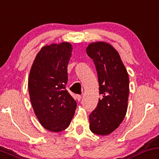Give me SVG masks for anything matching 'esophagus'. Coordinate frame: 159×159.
<instances>
[{"mask_svg":"<svg viewBox=\"0 0 159 159\" xmlns=\"http://www.w3.org/2000/svg\"><path fill=\"white\" fill-rule=\"evenodd\" d=\"M81 98H82V96L80 95H76V100L80 101V100H81Z\"/></svg>","mask_w":159,"mask_h":159,"instance_id":"34e87169","label":"esophagus"}]
</instances>
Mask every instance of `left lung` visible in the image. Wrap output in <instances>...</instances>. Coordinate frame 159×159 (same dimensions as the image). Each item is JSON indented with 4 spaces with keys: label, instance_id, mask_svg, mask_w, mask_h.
I'll return each instance as SVG.
<instances>
[{
    "label": "left lung",
    "instance_id": "8db88e82",
    "mask_svg": "<svg viewBox=\"0 0 159 159\" xmlns=\"http://www.w3.org/2000/svg\"><path fill=\"white\" fill-rule=\"evenodd\" d=\"M86 53L95 64L102 96L89 114V128L93 134L105 136L117 129L125 117L129 76L119 54L109 44L92 43Z\"/></svg>",
    "mask_w": 159,
    "mask_h": 159
}]
</instances>
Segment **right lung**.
Listing matches in <instances>:
<instances>
[{"mask_svg": "<svg viewBox=\"0 0 159 159\" xmlns=\"http://www.w3.org/2000/svg\"><path fill=\"white\" fill-rule=\"evenodd\" d=\"M68 42L42 48L29 76V93L37 118L46 129L61 132L70 124L76 102L67 92V64L72 55Z\"/></svg>", "mask_w": 159, "mask_h": 159, "instance_id": "add662e5", "label": "right lung"}]
</instances>
